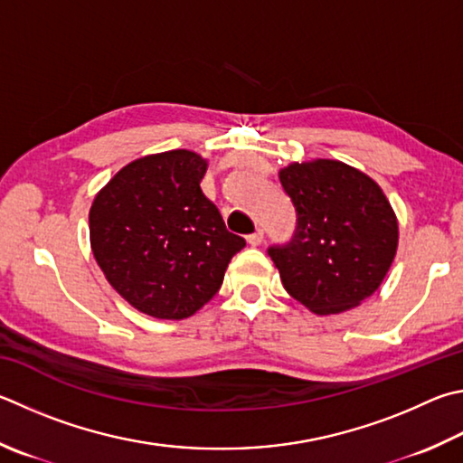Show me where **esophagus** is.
<instances>
[{
	"mask_svg": "<svg viewBox=\"0 0 463 463\" xmlns=\"http://www.w3.org/2000/svg\"><path fill=\"white\" fill-rule=\"evenodd\" d=\"M263 241H265V232L260 229H257L253 234H249V237H247V242L250 247H259Z\"/></svg>",
	"mask_w": 463,
	"mask_h": 463,
	"instance_id": "esophagus-1",
	"label": "esophagus"
}]
</instances>
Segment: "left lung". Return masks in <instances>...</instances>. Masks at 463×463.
<instances>
[{
	"instance_id": "1",
	"label": "left lung",
	"mask_w": 463,
	"mask_h": 463,
	"mask_svg": "<svg viewBox=\"0 0 463 463\" xmlns=\"http://www.w3.org/2000/svg\"><path fill=\"white\" fill-rule=\"evenodd\" d=\"M279 182L296 232L267 249L283 288L314 314H340L371 298L397 253L399 224L381 186L335 159L291 164Z\"/></svg>"
}]
</instances>
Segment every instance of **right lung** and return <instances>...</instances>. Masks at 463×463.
<instances>
[{
  "label": "right lung",
  "instance_id": "right-lung-1",
  "mask_svg": "<svg viewBox=\"0 0 463 463\" xmlns=\"http://www.w3.org/2000/svg\"><path fill=\"white\" fill-rule=\"evenodd\" d=\"M206 165L188 149L139 157L117 172L90 206L92 255L111 288L141 314H196L245 247L200 188Z\"/></svg>",
  "mask_w": 463,
  "mask_h": 463
}]
</instances>
